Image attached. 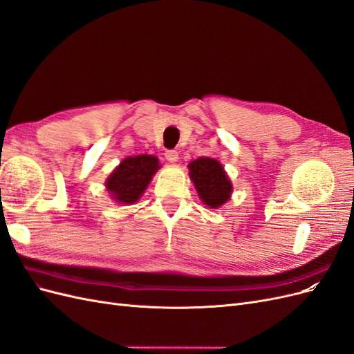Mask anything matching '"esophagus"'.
Segmentation results:
<instances>
[{"label": "esophagus", "instance_id": "esophagus-1", "mask_svg": "<svg viewBox=\"0 0 354 354\" xmlns=\"http://www.w3.org/2000/svg\"><path fill=\"white\" fill-rule=\"evenodd\" d=\"M165 159L168 160V162H177L178 153L176 151H167L165 152Z\"/></svg>", "mask_w": 354, "mask_h": 354}]
</instances>
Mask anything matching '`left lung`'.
<instances>
[{
    "label": "left lung",
    "instance_id": "left-lung-1",
    "mask_svg": "<svg viewBox=\"0 0 354 354\" xmlns=\"http://www.w3.org/2000/svg\"><path fill=\"white\" fill-rule=\"evenodd\" d=\"M187 168L189 177L203 205L218 209L230 199L233 185L226 169L217 159L201 156L192 160Z\"/></svg>",
    "mask_w": 354,
    "mask_h": 354
}]
</instances>
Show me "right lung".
Returning a JSON list of instances; mask_svg holds the SVG:
<instances>
[{"instance_id": "right-lung-1", "label": "right lung", "mask_w": 354, "mask_h": 354, "mask_svg": "<svg viewBox=\"0 0 354 354\" xmlns=\"http://www.w3.org/2000/svg\"><path fill=\"white\" fill-rule=\"evenodd\" d=\"M160 167L153 155L127 156L104 181L109 198L120 205H133L143 196Z\"/></svg>"}]
</instances>
